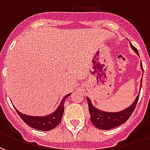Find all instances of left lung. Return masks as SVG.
<instances>
[{"label": "left lung", "instance_id": "8db88e82", "mask_svg": "<svg viewBox=\"0 0 150 150\" xmlns=\"http://www.w3.org/2000/svg\"><path fill=\"white\" fill-rule=\"evenodd\" d=\"M131 47L137 54H139L137 49L136 47H134L132 45H131ZM141 67H142V72H143L142 63L141 64ZM142 79L141 80V84H142ZM141 88H142V86H141ZM139 96H140V94L137 96L135 101L133 102V104L130 107L127 108L126 109L121 111V112H105L98 110L97 108H96L92 105L90 99L87 97L88 110H89V113H90V119H91V123L96 128H98L99 129H102V130L113 129V128H116L117 126L122 125L129 120V117L132 115V113L133 112V111L137 106V101H138Z\"/></svg>", "mask_w": 150, "mask_h": 150}]
</instances>
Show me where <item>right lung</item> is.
<instances>
[{
    "instance_id": "add662e5",
    "label": "right lung",
    "mask_w": 150,
    "mask_h": 150,
    "mask_svg": "<svg viewBox=\"0 0 150 150\" xmlns=\"http://www.w3.org/2000/svg\"><path fill=\"white\" fill-rule=\"evenodd\" d=\"M70 95H71V93L67 95L65 97L62 99V100L61 101V104H59L57 110L49 116H30L21 114L18 111H17V112L22 119V120L26 125L30 126L31 128H34V129L41 130V131L52 130L53 129L55 128L56 126L59 125V123L61 122V120H62L63 112H64V103H65L66 99Z\"/></svg>"
}]
</instances>
